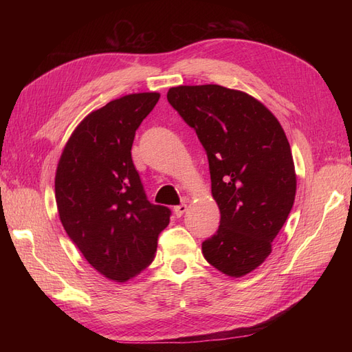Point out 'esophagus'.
Listing matches in <instances>:
<instances>
[{"mask_svg": "<svg viewBox=\"0 0 352 352\" xmlns=\"http://www.w3.org/2000/svg\"><path fill=\"white\" fill-rule=\"evenodd\" d=\"M186 208H188L186 204H180V206H176V207L173 208V211H175V214H176L177 217H180V216H184V212L186 211Z\"/></svg>", "mask_w": 352, "mask_h": 352, "instance_id": "obj_1", "label": "esophagus"}]
</instances>
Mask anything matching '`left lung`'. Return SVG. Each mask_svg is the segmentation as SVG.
Returning a JSON list of instances; mask_svg holds the SVG:
<instances>
[{"instance_id": "obj_1", "label": "left lung", "mask_w": 352, "mask_h": 352, "mask_svg": "<svg viewBox=\"0 0 352 352\" xmlns=\"http://www.w3.org/2000/svg\"><path fill=\"white\" fill-rule=\"evenodd\" d=\"M167 100L208 157L220 226L202 242V255L223 274L242 278L269 257L294 206L291 145L276 116L243 91L180 85L168 89Z\"/></svg>"}]
</instances>
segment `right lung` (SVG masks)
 <instances>
[{"instance_id": "obj_1", "label": "right lung", "mask_w": 352, "mask_h": 352, "mask_svg": "<svg viewBox=\"0 0 352 352\" xmlns=\"http://www.w3.org/2000/svg\"><path fill=\"white\" fill-rule=\"evenodd\" d=\"M160 100L129 94L91 111L74 127L56 170L61 225L104 278L124 283L155 257L170 210L146 199L132 162L135 132Z\"/></svg>"}]
</instances>
